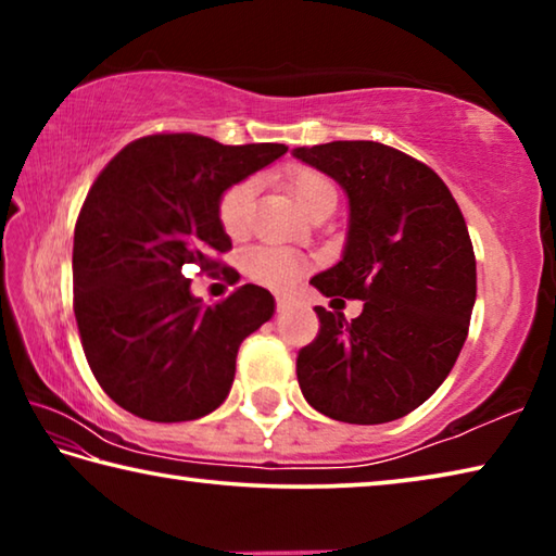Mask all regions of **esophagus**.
<instances>
[{
  "mask_svg": "<svg viewBox=\"0 0 556 556\" xmlns=\"http://www.w3.org/2000/svg\"><path fill=\"white\" fill-rule=\"evenodd\" d=\"M287 308H289V301H287V299H281V296H279V299H277V312H279V314H285V312H287Z\"/></svg>",
  "mask_w": 556,
  "mask_h": 556,
  "instance_id": "34e87169",
  "label": "esophagus"
}]
</instances>
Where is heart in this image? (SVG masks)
I'll use <instances>...</instances> for the list:
<instances>
[{
  "label": "heart",
  "instance_id": "obj_1",
  "mask_svg": "<svg viewBox=\"0 0 556 556\" xmlns=\"http://www.w3.org/2000/svg\"><path fill=\"white\" fill-rule=\"evenodd\" d=\"M285 186L289 193L294 195L296 203L304 208V213H314L318 205L328 199H336V191L331 181L324 174L314 172L306 166H294L285 174ZM255 181L244 178V181L232 184L228 191L220 195L218 203V220L223 232L232 240H240L248 235L252 225V208H255ZM244 271L252 281L267 287L285 291L294 287L301 277V260L294 252L281 250V248H252L244 255Z\"/></svg>",
  "mask_w": 556,
  "mask_h": 556
}]
</instances>
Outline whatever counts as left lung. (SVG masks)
I'll use <instances>...</instances> for the list:
<instances>
[{
    "instance_id": "1",
    "label": "left lung",
    "mask_w": 556,
    "mask_h": 556,
    "mask_svg": "<svg viewBox=\"0 0 556 556\" xmlns=\"http://www.w3.org/2000/svg\"><path fill=\"white\" fill-rule=\"evenodd\" d=\"M294 156L341 184L345 250L312 285L361 299L363 314L316 306L318 336L296 357L306 402L348 425H384L446 380L476 304V255L458 203L427 164L380 142L299 147Z\"/></svg>"
}]
</instances>
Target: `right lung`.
Listing matches in <instances>:
<instances>
[{
	"mask_svg": "<svg viewBox=\"0 0 556 556\" xmlns=\"http://www.w3.org/2000/svg\"><path fill=\"white\" fill-rule=\"evenodd\" d=\"M287 154L285 144L225 147L201 135H152L102 168L73 235V312L100 388L149 421H191L220 407L240 343L269 321L275 296L242 285L203 306L186 265L232 267L218 220L232 184Z\"/></svg>",
	"mask_w": 556,
	"mask_h": 556,
	"instance_id": "obj_1",
	"label": "right lung"
}]
</instances>
